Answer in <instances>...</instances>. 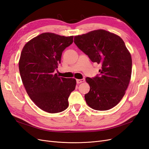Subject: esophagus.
Segmentation results:
<instances>
[{"instance_id": "1", "label": "esophagus", "mask_w": 149, "mask_h": 149, "mask_svg": "<svg viewBox=\"0 0 149 149\" xmlns=\"http://www.w3.org/2000/svg\"><path fill=\"white\" fill-rule=\"evenodd\" d=\"M84 81H85L84 79H76V83H77V84H79V83H81L84 82Z\"/></svg>"}]
</instances>
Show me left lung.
<instances>
[{"label": "left lung", "mask_w": 149, "mask_h": 149, "mask_svg": "<svg viewBox=\"0 0 149 149\" xmlns=\"http://www.w3.org/2000/svg\"><path fill=\"white\" fill-rule=\"evenodd\" d=\"M74 43L93 62L101 65L100 74L87 77L90 90L84 95L87 104L97 111L116 106L123 97L132 73V58L119 36L96 30L74 37Z\"/></svg>", "instance_id": "8db88e82"}]
</instances>
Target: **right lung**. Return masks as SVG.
I'll return each mask as SVG.
<instances>
[{
	"label": "right lung",
	"instance_id": "right-lung-1",
	"mask_svg": "<svg viewBox=\"0 0 149 149\" xmlns=\"http://www.w3.org/2000/svg\"><path fill=\"white\" fill-rule=\"evenodd\" d=\"M73 42V36L48 32L31 39L22 49L19 63L22 83L32 101L49 113L67 109L68 97L75 89V79L55 74L63 52Z\"/></svg>",
	"mask_w": 149,
	"mask_h": 149
}]
</instances>
